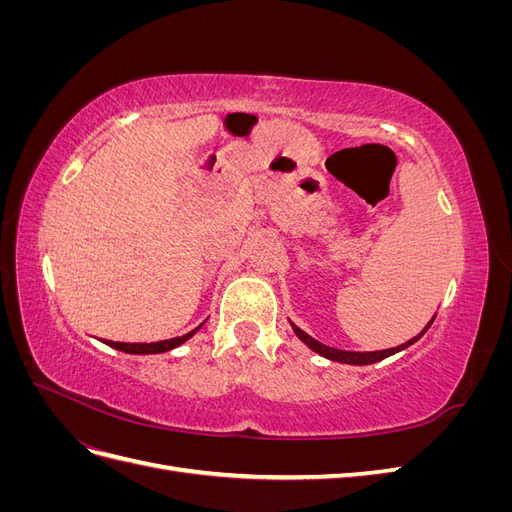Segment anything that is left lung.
I'll list each match as a JSON object with an SVG mask.
<instances>
[{
  "label": "left lung",
  "mask_w": 512,
  "mask_h": 512,
  "mask_svg": "<svg viewBox=\"0 0 512 512\" xmlns=\"http://www.w3.org/2000/svg\"><path fill=\"white\" fill-rule=\"evenodd\" d=\"M436 318V316H433ZM433 318H431V322H433ZM431 322L427 324V327L418 333L416 337H412V339H408L406 344H401V346H397V348H389V350H378V352H350V350H337V348H331V346H324V344H320L318 339H314V337H309L305 331H301L299 327H294L292 324V329H294V333H297V337L301 339V342L305 344V346H309L312 348L314 352H318L320 356H324V359H331V361H337V363H348V365H371V363H378V361H382V359H386V356H391V354H395V352H401V350H406L408 346H412L414 342H418V339H421L423 335H425V331L431 327Z\"/></svg>",
  "instance_id": "1"
}]
</instances>
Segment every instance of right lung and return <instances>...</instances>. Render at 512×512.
Wrapping results in <instances>:
<instances>
[{
  "label": "right lung",
  "instance_id": "obj_1",
  "mask_svg": "<svg viewBox=\"0 0 512 512\" xmlns=\"http://www.w3.org/2000/svg\"><path fill=\"white\" fill-rule=\"evenodd\" d=\"M203 327V324H200ZM196 327L194 331L185 333L181 337H173V339H164V342H151V344H123V342H106V346H111L115 350H121V352H128V354H162V352H168L173 350L177 346H181L183 342H188V339L200 329Z\"/></svg>",
  "mask_w": 512,
  "mask_h": 512
}]
</instances>
